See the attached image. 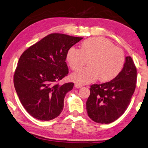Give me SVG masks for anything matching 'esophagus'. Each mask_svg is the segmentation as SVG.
I'll list each match as a JSON object with an SVG mask.
<instances>
[{
    "mask_svg": "<svg viewBox=\"0 0 148 148\" xmlns=\"http://www.w3.org/2000/svg\"><path fill=\"white\" fill-rule=\"evenodd\" d=\"M74 86H75V88H80L82 87V85L79 84H78V83H76L74 84Z\"/></svg>",
    "mask_w": 148,
    "mask_h": 148,
    "instance_id": "esophagus-1",
    "label": "esophagus"
}]
</instances>
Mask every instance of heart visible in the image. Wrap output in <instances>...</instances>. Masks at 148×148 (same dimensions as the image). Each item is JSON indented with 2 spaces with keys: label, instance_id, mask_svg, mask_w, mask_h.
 <instances>
[{
  "label": "heart",
  "instance_id": "heart-1",
  "mask_svg": "<svg viewBox=\"0 0 148 148\" xmlns=\"http://www.w3.org/2000/svg\"><path fill=\"white\" fill-rule=\"evenodd\" d=\"M66 59L71 69H80L87 62L89 66L75 72L72 80L80 84H87L97 79L103 82L118 76L125 64V55L120 48L102 37H92L84 40L80 49L70 47Z\"/></svg>",
  "mask_w": 148,
  "mask_h": 148
}]
</instances>
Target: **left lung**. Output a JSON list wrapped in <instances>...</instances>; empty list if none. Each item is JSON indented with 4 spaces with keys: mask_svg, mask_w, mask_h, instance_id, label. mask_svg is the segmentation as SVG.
<instances>
[{
    "mask_svg": "<svg viewBox=\"0 0 148 148\" xmlns=\"http://www.w3.org/2000/svg\"><path fill=\"white\" fill-rule=\"evenodd\" d=\"M137 70L130 56L125 57L123 68L118 76L110 82L90 86L86 102L88 116L94 122H114L127 108L136 89Z\"/></svg>",
    "mask_w": 148,
    "mask_h": 148,
    "instance_id": "8db88e82",
    "label": "left lung"
}]
</instances>
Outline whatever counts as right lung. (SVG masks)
Wrapping results in <instances>:
<instances>
[{"label": "right lung", "mask_w": 148, "mask_h": 148, "mask_svg": "<svg viewBox=\"0 0 148 148\" xmlns=\"http://www.w3.org/2000/svg\"><path fill=\"white\" fill-rule=\"evenodd\" d=\"M83 38L60 33L48 34L30 46L20 57L14 74V86L22 105L39 120L60 115L64 99L73 82L59 85L68 74V50Z\"/></svg>", "instance_id": "obj_1"}]
</instances>
